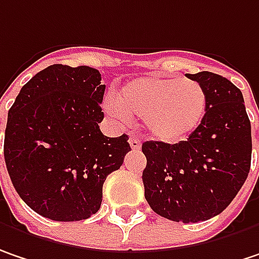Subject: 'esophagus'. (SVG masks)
<instances>
[{
	"instance_id": "esophagus-1",
	"label": "esophagus",
	"mask_w": 259,
	"mask_h": 259,
	"mask_svg": "<svg viewBox=\"0 0 259 259\" xmlns=\"http://www.w3.org/2000/svg\"><path fill=\"white\" fill-rule=\"evenodd\" d=\"M129 144H130V148H132L133 151H139V149H141V146H142L141 141H139L138 138H130Z\"/></svg>"
}]
</instances>
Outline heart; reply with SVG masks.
Segmentation results:
<instances>
[{
	"instance_id": "obj_1",
	"label": "heart",
	"mask_w": 259,
	"mask_h": 259,
	"mask_svg": "<svg viewBox=\"0 0 259 259\" xmlns=\"http://www.w3.org/2000/svg\"><path fill=\"white\" fill-rule=\"evenodd\" d=\"M206 102L205 89L193 79L145 74L123 84L115 98L105 99L104 108L121 124L129 121L130 114L144 117L154 139L177 144L201 126Z\"/></svg>"
}]
</instances>
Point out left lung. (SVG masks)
I'll return each mask as SVG.
<instances>
[{"mask_svg":"<svg viewBox=\"0 0 259 259\" xmlns=\"http://www.w3.org/2000/svg\"><path fill=\"white\" fill-rule=\"evenodd\" d=\"M202 84L206 111L186 141L142 145L145 198L152 211L171 221L198 223L219 215L235 199L251 168V121L243 95L211 71L186 74Z\"/></svg>","mask_w":259,"mask_h":259,"instance_id":"1","label":"left lung"}]
</instances>
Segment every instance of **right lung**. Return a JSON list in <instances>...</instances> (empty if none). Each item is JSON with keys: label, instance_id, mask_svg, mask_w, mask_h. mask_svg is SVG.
Masks as SVG:
<instances>
[{"label": "right lung", "instance_id": "add662e5", "mask_svg": "<svg viewBox=\"0 0 259 259\" xmlns=\"http://www.w3.org/2000/svg\"><path fill=\"white\" fill-rule=\"evenodd\" d=\"M105 84L97 69L53 64L24 84L8 111L4 158L14 189L39 215L86 220L107 176L130 151L129 136H104Z\"/></svg>", "mask_w": 259, "mask_h": 259}]
</instances>
